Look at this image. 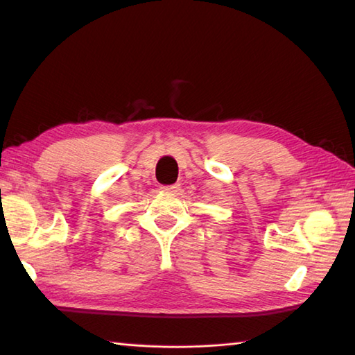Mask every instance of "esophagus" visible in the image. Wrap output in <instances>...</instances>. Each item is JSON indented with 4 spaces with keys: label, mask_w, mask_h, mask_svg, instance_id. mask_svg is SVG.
Here are the masks:
<instances>
[{
    "label": "esophagus",
    "mask_w": 355,
    "mask_h": 355,
    "mask_svg": "<svg viewBox=\"0 0 355 355\" xmlns=\"http://www.w3.org/2000/svg\"><path fill=\"white\" fill-rule=\"evenodd\" d=\"M178 187H180V184H172V186H162V189L164 192H177Z\"/></svg>",
    "instance_id": "esophagus-1"
}]
</instances>
